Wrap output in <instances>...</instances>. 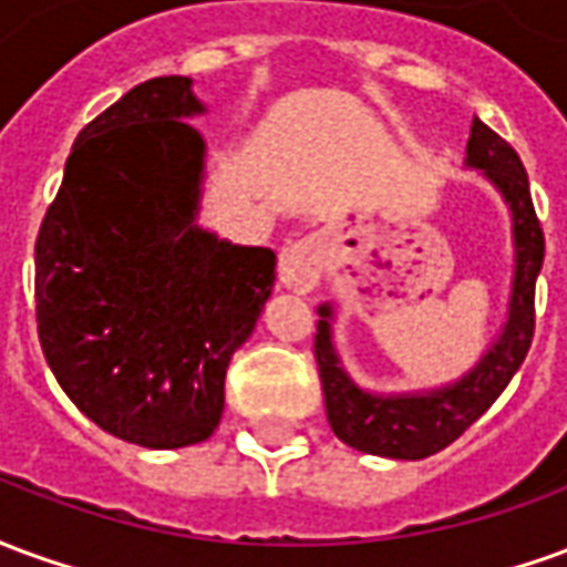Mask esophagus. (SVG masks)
<instances>
[{
  "instance_id": "34e87169",
  "label": "esophagus",
  "mask_w": 567,
  "mask_h": 567,
  "mask_svg": "<svg viewBox=\"0 0 567 567\" xmlns=\"http://www.w3.org/2000/svg\"><path fill=\"white\" fill-rule=\"evenodd\" d=\"M321 264H324V255H321L319 243L312 236L297 239L291 246H285L279 255V282L297 295H307L319 285Z\"/></svg>"
}]
</instances>
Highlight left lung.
I'll use <instances>...</instances> for the list:
<instances>
[{"instance_id":"obj_1","label":"left lung","mask_w":567,"mask_h":567,"mask_svg":"<svg viewBox=\"0 0 567 567\" xmlns=\"http://www.w3.org/2000/svg\"><path fill=\"white\" fill-rule=\"evenodd\" d=\"M467 166L480 169L498 187L513 215V288L507 321L498 340L488 346L486 355L467 370L462 380L443 389L416 394H373L358 389L352 377L340 364L333 349L331 319L333 307H319V331H316V361H319L324 410L333 434L352 450L385 455V458H427L446 450L498 401L513 373L528 355L535 337V282L544 264V230L535 215L528 175L519 154L488 130L480 117L471 124L467 140Z\"/></svg>"}]
</instances>
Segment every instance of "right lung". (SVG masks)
<instances>
[{"label": "right lung", "mask_w": 567, "mask_h": 567, "mask_svg": "<svg viewBox=\"0 0 567 567\" xmlns=\"http://www.w3.org/2000/svg\"><path fill=\"white\" fill-rule=\"evenodd\" d=\"M206 109L151 79L81 130L35 239L39 343L84 416L145 450L206 440L260 319L276 255L194 224Z\"/></svg>", "instance_id": "1"}]
</instances>
